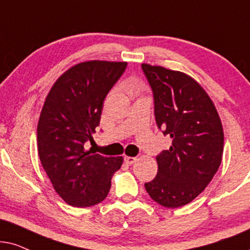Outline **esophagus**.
Returning a JSON list of instances; mask_svg holds the SVG:
<instances>
[{
  "mask_svg": "<svg viewBox=\"0 0 250 250\" xmlns=\"http://www.w3.org/2000/svg\"><path fill=\"white\" fill-rule=\"evenodd\" d=\"M125 164L132 165L137 161V158H135V156H125Z\"/></svg>",
  "mask_w": 250,
  "mask_h": 250,
  "instance_id": "1",
  "label": "esophagus"
}]
</instances>
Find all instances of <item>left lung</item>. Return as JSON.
I'll use <instances>...</instances> for the list:
<instances>
[{
	"instance_id": "left-lung-1",
	"label": "left lung",
	"mask_w": 250,
	"mask_h": 250,
	"mask_svg": "<svg viewBox=\"0 0 250 250\" xmlns=\"http://www.w3.org/2000/svg\"><path fill=\"white\" fill-rule=\"evenodd\" d=\"M154 95L156 125L172 139L156 156L158 174L145 188L166 208L194 200L217 172L224 132L214 103L199 82L179 71L143 64Z\"/></svg>"
}]
</instances>
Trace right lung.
Masks as SVG:
<instances>
[{
	"label": "right lung",
	"mask_w": 250,
	"mask_h": 250,
	"mask_svg": "<svg viewBox=\"0 0 250 250\" xmlns=\"http://www.w3.org/2000/svg\"><path fill=\"white\" fill-rule=\"evenodd\" d=\"M127 67L125 62H79L59 76L43 104L38 152L53 188L73 207H90L107 197L122 156L84 148L99 125L103 103Z\"/></svg>",
	"instance_id": "right-lung-1"
}]
</instances>
